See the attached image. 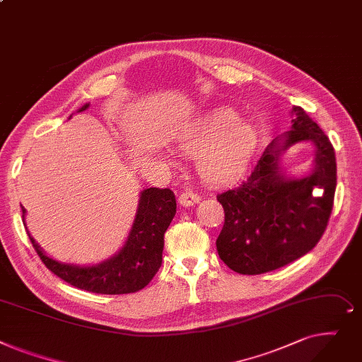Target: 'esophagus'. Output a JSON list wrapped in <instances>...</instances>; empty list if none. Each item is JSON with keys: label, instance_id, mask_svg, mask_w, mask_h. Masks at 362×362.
<instances>
[{"label": "esophagus", "instance_id": "obj_1", "mask_svg": "<svg viewBox=\"0 0 362 362\" xmlns=\"http://www.w3.org/2000/svg\"><path fill=\"white\" fill-rule=\"evenodd\" d=\"M200 202V196L197 193H193V191H184V193L178 197V203L184 207L193 206Z\"/></svg>", "mask_w": 362, "mask_h": 362}]
</instances>
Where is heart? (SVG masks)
<instances>
[{"label": "heart", "instance_id": "obj_1", "mask_svg": "<svg viewBox=\"0 0 362 362\" xmlns=\"http://www.w3.org/2000/svg\"><path fill=\"white\" fill-rule=\"evenodd\" d=\"M180 146L191 156H199L200 175L210 184H225L247 168L257 146V132L225 106L214 108L180 134Z\"/></svg>", "mask_w": 362, "mask_h": 362}]
</instances>
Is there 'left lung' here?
<instances>
[{
  "label": "left lung",
  "mask_w": 362,
  "mask_h": 362,
  "mask_svg": "<svg viewBox=\"0 0 362 362\" xmlns=\"http://www.w3.org/2000/svg\"><path fill=\"white\" fill-rule=\"evenodd\" d=\"M292 115L291 130L266 147L248 178L218 194L225 223L216 250L237 273L260 274L286 266L311 251L326 230L336 189L334 148L301 106H293ZM300 141L315 144V169L308 177L292 180L279 159Z\"/></svg>",
  "instance_id": "8db88e82"
}]
</instances>
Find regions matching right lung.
<instances>
[{
	"instance_id": "1",
	"label": "right lung",
	"mask_w": 362,
	"mask_h": 362,
	"mask_svg": "<svg viewBox=\"0 0 362 362\" xmlns=\"http://www.w3.org/2000/svg\"><path fill=\"white\" fill-rule=\"evenodd\" d=\"M83 105L78 112L88 110ZM23 218L26 209L21 207ZM177 214L175 194L169 188L143 189L137 215L122 248L95 266H76L59 263L42 251L30 237V243L44 264L67 284L105 295L132 293L143 289L153 279L162 264L163 235Z\"/></svg>"
}]
</instances>
